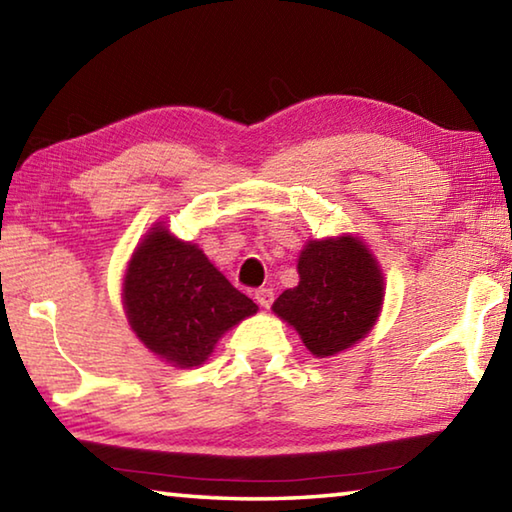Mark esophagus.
Segmentation results:
<instances>
[{"mask_svg":"<svg viewBox=\"0 0 512 512\" xmlns=\"http://www.w3.org/2000/svg\"><path fill=\"white\" fill-rule=\"evenodd\" d=\"M255 300H257L259 307L268 309V307L273 305V291L271 289H257L255 291Z\"/></svg>","mask_w":512,"mask_h":512,"instance_id":"esophagus-1","label":"esophagus"}]
</instances>
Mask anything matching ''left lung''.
<instances>
[{
	"instance_id": "left-lung-1",
	"label": "left lung",
	"mask_w": 512,
	"mask_h": 512,
	"mask_svg": "<svg viewBox=\"0 0 512 512\" xmlns=\"http://www.w3.org/2000/svg\"><path fill=\"white\" fill-rule=\"evenodd\" d=\"M298 287L273 302L305 348L329 359L366 339L384 307V271L357 235L309 239L298 255Z\"/></svg>"
}]
</instances>
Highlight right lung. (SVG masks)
<instances>
[{
  "label": "right lung",
  "instance_id": "1",
  "mask_svg": "<svg viewBox=\"0 0 512 512\" xmlns=\"http://www.w3.org/2000/svg\"><path fill=\"white\" fill-rule=\"evenodd\" d=\"M121 305L144 348L173 368L207 361L221 336L257 314L198 244L155 221L128 259Z\"/></svg>",
  "mask_w": 512,
  "mask_h": 512
}]
</instances>
